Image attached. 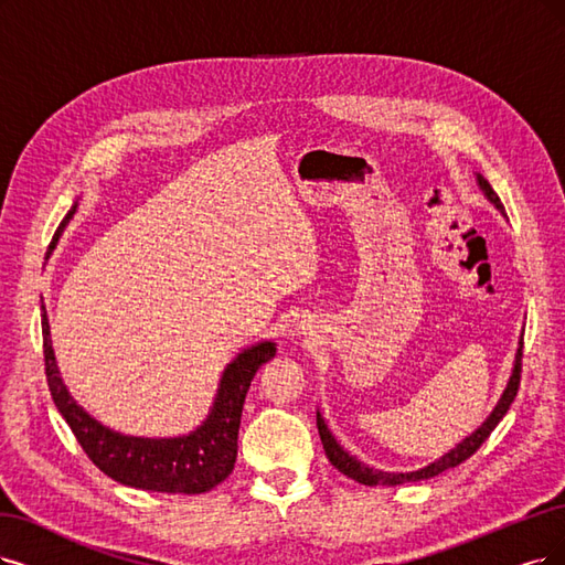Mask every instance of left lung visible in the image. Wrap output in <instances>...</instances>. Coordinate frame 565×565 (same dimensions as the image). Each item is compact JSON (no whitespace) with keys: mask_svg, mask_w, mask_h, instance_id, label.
<instances>
[{"mask_svg":"<svg viewBox=\"0 0 565 565\" xmlns=\"http://www.w3.org/2000/svg\"><path fill=\"white\" fill-rule=\"evenodd\" d=\"M475 179H477L479 191H482L484 198L498 209L500 214L505 216V206H503V202H500V198L495 195L491 183L482 174H477ZM521 349H524V335L519 338V349H516L514 367H512V374H510V380H508V386H505L503 395H500V401L495 403V407L491 409V414L487 416V422L479 426L475 433H470L463 443H458L445 456L437 458V461H433V463H428V466H424L419 470H412V472H386V470H380V468H370L363 461H359L356 456L349 454L335 440V435L330 433L326 419L321 416V412L317 409V426H319V435H321V443H323L328 461L335 466L342 475L356 479L359 484H365V487H398V484H407V482H422V479H430V477L440 475V472H445L449 468L461 466L466 458H470L479 447L484 445V440L491 435V430L500 424V419H503V416L510 409V405L514 403L516 391H519V380H521Z\"/></svg>","mask_w":565,"mask_h":565,"instance_id":"8db88e82","label":"left lung"}]
</instances>
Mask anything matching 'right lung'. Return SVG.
<instances>
[{
	"mask_svg": "<svg viewBox=\"0 0 565 565\" xmlns=\"http://www.w3.org/2000/svg\"><path fill=\"white\" fill-rule=\"evenodd\" d=\"M76 206L78 204L74 202L65 221L60 223L51 242V250L55 248L62 230L74 218ZM41 309H44L41 330H44L46 380L53 403L62 414V419L70 424L83 451L88 454L90 461L104 475L125 487L143 491L193 495L212 491L233 472L237 461V435L246 391L250 380L256 377L258 367L275 359V342L265 340L254 347H246L227 363L221 374L214 405L195 430L177 437H137L99 424L72 398L55 363L46 307L41 305Z\"/></svg>",
	"mask_w": 565,
	"mask_h": 565,
	"instance_id": "obj_1",
	"label": "right lung"
}]
</instances>
